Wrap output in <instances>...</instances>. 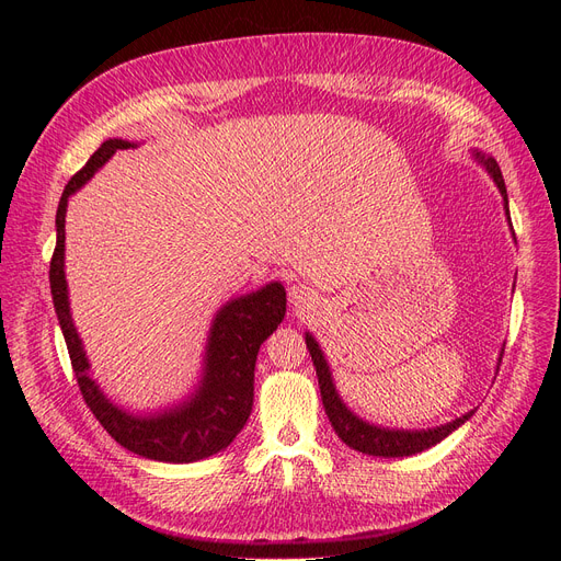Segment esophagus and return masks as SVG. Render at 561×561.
<instances>
[{
  "mask_svg": "<svg viewBox=\"0 0 561 561\" xmlns=\"http://www.w3.org/2000/svg\"><path fill=\"white\" fill-rule=\"evenodd\" d=\"M290 297L297 304V307H309V304L316 299V293L307 285H293L290 287Z\"/></svg>",
  "mask_w": 561,
  "mask_h": 561,
  "instance_id": "34e87169",
  "label": "esophagus"
}]
</instances>
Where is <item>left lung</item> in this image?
<instances>
[{
	"instance_id": "8db88e82",
	"label": "left lung",
	"mask_w": 561,
	"mask_h": 561,
	"mask_svg": "<svg viewBox=\"0 0 561 561\" xmlns=\"http://www.w3.org/2000/svg\"><path fill=\"white\" fill-rule=\"evenodd\" d=\"M480 161L486 165V171L494 178V182L499 184V190L503 194L505 201V215L511 217V210H507V192H505V182L501 175V168L494 159H484L482 154H478ZM307 348L311 353V360L316 367V375H318V386H320V398H322V407H325V414L332 423L334 433L342 437V443H346L351 449L355 451H363L369 456H412L419 454L423 449H428L433 445H437L439 439H445L451 431H456L461 423H466L472 412H468L466 416L456 419L447 426H439L433 431H388V428H377V426H369L363 419L353 416L344 402L339 400L336 390L332 386V377H330V367L322 358V351L316 344V339L311 334H307Z\"/></svg>"
}]
</instances>
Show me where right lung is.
I'll return each mask as SVG.
<instances>
[{"label":"right lung","instance_id":"obj_1","mask_svg":"<svg viewBox=\"0 0 561 561\" xmlns=\"http://www.w3.org/2000/svg\"><path fill=\"white\" fill-rule=\"evenodd\" d=\"M126 140H107L100 145L93 157L79 173L65 184V192L56 213V250L50 257L48 280L60 330L70 353L75 377L89 410L118 445L133 454H140L151 461L192 463L222 451L241 433L252 412L254 398V360L264 339L274 332L285 316V290L280 283H271L262 290L229 301L217 313L206 358V377H203L196 396L184 402L180 410L163 412L159 416L138 419L130 416L100 393L95 381L89 377V360L83 355L79 334L70 318L67 304V283L62 268L65 254V208L67 198L103 165L116 149H128Z\"/></svg>","mask_w":561,"mask_h":561}]
</instances>
